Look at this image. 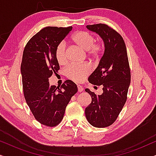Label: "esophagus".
I'll return each mask as SVG.
<instances>
[{"mask_svg":"<svg viewBox=\"0 0 156 156\" xmlns=\"http://www.w3.org/2000/svg\"><path fill=\"white\" fill-rule=\"evenodd\" d=\"M77 89H78L79 92H82V91L84 90V88H83L81 85H77Z\"/></svg>","mask_w":156,"mask_h":156,"instance_id":"1","label":"esophagus"}]
</instances>
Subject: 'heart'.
Masks as SVG:
<instances>
[{"instance_id": "b5f03b06", "label": "heart", "mask_w": 156, "mask_h": 156, "mask_svg": "<svg viewBox=\"0 0 156 156\" xmlns=\"http://www.w3.org/2000/svg\"><path fill=\"white\" fill-rule=\"evenodd\" d=\"M72 41L80 49L87 51L88 56L93 59H99L104 51L101 42H95L93 35L87 31H77L72 36ZM55 58L59 65H64L67 62L66 46L64 42H59L55 48ZM91 72V66L88 64L72 65L65 70V75L69 80L80 83Z\"/></svg>"}]
</instances>
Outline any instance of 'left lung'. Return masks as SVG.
<instances>
[{"instance_id": "obj_1", "label": "left lung", "mask_w": 156, "mask_h": 156, "mask_svg": "<svg viewBox=\"0 0 156 156\" xmlns=\"http://www.w3.org/2000/svg\"><path fill=\"white\" fill-rule=\"evenodd\" d=\"M87 27L101 36L105 50L99 66L89 77L91 84L103 87V94L97 96L85 89L91 97L85 115L91 126L104 128L115 122L126 101L131 70L126 47L118 32L102 23L88 25Z\"/></svg>"}]
</instances>
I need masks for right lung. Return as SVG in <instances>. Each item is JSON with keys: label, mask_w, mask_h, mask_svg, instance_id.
<instances>
[{"label": "right lung", "mask_w": 156, "mask_h": 156, "mask_svg": "<svg viewBox=\"0 0 156 156\" xmlns=\"http://www.w3.org/2000/svg\"><path fill=\"white\" fill-rule=\"evenodd\" d=\"M72 29V26L44 27L30 38L23 51L20 70L25 101L36 120L49 127L61 122L68 103L77 92L71 80L59 87L50 86L48 82L59 69L55 48Z\"/></svg>", "instance_id": "right-lung-1"}]
</instances>
